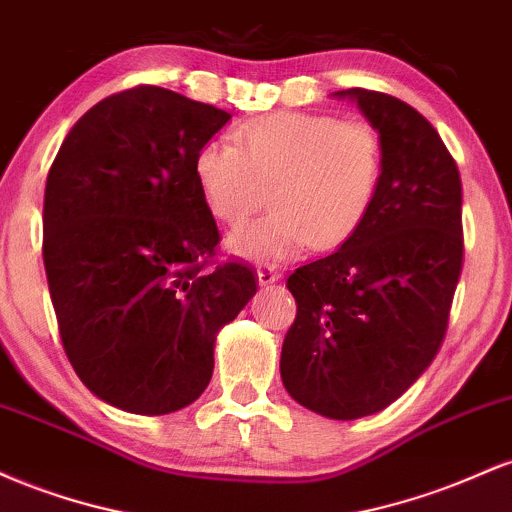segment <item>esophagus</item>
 <instances>
[{
	"instance_id": "obj_1",
	"label": "esophagus",
	"mask_w": 512,
	"mask_h": 512,
	"mask_svg": "<svg viewBox=\"0 0 512 512\" xmlns=\"http://www.w3.org/2000/svg\"><path fill=\"white\" fill-rule=\"evenodd\" d=\"M281 272L276 267H272V264H264V267L257 269V281H260L262 286L267 284H274V281H279Z\"/></svg>"
}]
</instances>
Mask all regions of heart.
<instances>
[{"mask_svg":"<svg viewBox=\"0 0 512 512\" xmlns=\"http://www.w3.org/2000/svg\"><path fill=\"white\" fill-rule=\"evenodd\" d=\"M385 156L383 132L368 120L274 113L238 127L236 144H204L192 173L207 209L228 226L255 214L269 187L272 211L233 233L228 248L274 264L354 236L378 199Z\"/></svg>","mask_w":512,"mask_h":512,"instance_id":"heart-1","label":"heart"}]
</instances>
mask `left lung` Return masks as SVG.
<instances>
[{"mask_svg":"<svg viewBox=\"0 0 512 512\" xmlns=\"http://www.w3.org/2000/svg\"><path fill=\"white\" fill-rule=\"evenodd\" d=\"M334 96L383 132V185L342 248L286 279L296 320L281 380L305 409L351 421L390 407L443 344L464 257L462 180L419 110L368 88Z\"/></svg>","mask_w":512,"mask_h":512,"instance_id":"8db88e82","label":"left lung"}]
</instances>
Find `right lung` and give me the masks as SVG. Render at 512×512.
I'll return each instance as SVG.
<instances>
[{"label": "right lung", "instance_id": "add662e5", "mask_svg": "<svg viewBox=\"0 0 512 512\" xmlns=\"http://www.w3.org/2000/svg\"><path fill=\"white\" fill-rule=\"evenodd\" d=\"M231 120L161 86L93 105L67 134L43 207V262L64 354L88 390L161 416L207 390L214 339L257 281L221 262L192 161Z\"/></svg>", "mask_w": 512, "mask_h": 512}]
</instances>
